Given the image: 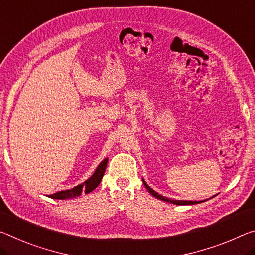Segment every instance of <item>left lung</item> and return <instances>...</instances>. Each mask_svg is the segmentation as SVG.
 I'll return each mask as SVG.
<instances>
[{"label": "left lung", "mask_w": 255, "mask_h": 255, "mask_svg": "<svg viewBox=\"0 0 255 255\" xmlns=\"http://www.w3.org/2000/svg\"><path fill=\"white\" fill-rule=\"evenodd\" d=\"M143 183H144V185H145V187H146V189L147 191L152 194L153 196H155L156 199H160V200H162V201H165V202H170V203H172V204H176V205H188V204H197V203H200V202H197V201H177V200H170V199H167V197H164V196H162V195H160V194H157L156 192H154L153 191V189L149 187V186L145 183V181L143 180Z\"/></svg>", "instance_id": "1"}]
</instances>
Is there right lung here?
<instances>
[{
  "label": "right lung",
  "instance_id": "right-lung-1",
  "mask_svg": "<svg viewBox=\"0 0 255 255\" xmlns=\"http://www.w3.org/2000/svg\"><path fill=\"white\" fill-rule=\"evenodd\" d=\"M107 163H108V159H104L102 162L100 163V165L96 168L95 172L93 173V176L90 179H87L86 181H84L82 185L76 186L75 188L72 189H67V191H61L58 193L52 194V195H48V197L51 199H56V200H66V199H75V197H78L82 193H90L93 189H95L98 187L99 184L101 183V180L103 178L104 171H106L107 168Z\"/></svg>",
  "mask_w": 255,
  "mask_h": 255
}]
</instances>
